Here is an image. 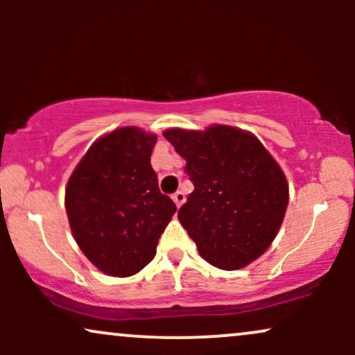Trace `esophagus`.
<instances>
[{
    "instance_id": "esophagus-1",
    "label": "esophagus",
    "mask_w": 355,
    "mask_h": 355,
    "mask_svg": "<svg viewBox=\"0 0 355 355\" xmlns=\"http://www.w3.org/2000/svg\"><path fill=\"white\" fill-rule=\"evenodd\" d=\"M172 198H173L175 205H177V207H182V203L185 202V193H183V191H175Z\"/></svg>"
}]
</instances>
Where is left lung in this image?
Returning a JSON list of instances; mask_svg holds the SVG:
<instances>
[{"label":"left lung","instance_id":"obj_1","mask_svg":"<svg viewBox=\"0 0 355 355\" xmlns=\"http://www.w3.org/2000/svg\"><path fill=\"white\" fill-rule=\"evenodd\" d=\"M193 191L178 210L183 229L210 266L237 270L275 239L288 203L285 175L263 145L234 126L166 130Z\"/></svg>","mask_w":355,"mask_h":355}]
</instances>
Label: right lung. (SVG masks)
<instances>
[{
    "instance_id": "add662e5",
    "label": "right lung",
    "mask_w": 355,
    "mask_h": 355,
    "mask_svg": "<svg viewBox=\"0 0 355 355\" xmlns=\"http://www.w3.org/2000/svg\"><path fill=\"white\" fill-rule=\"evenodd\" d=\"M157 137L125 126L96 140L64 193L76 243L105 274L130 277L148 266L177 211L150 165Z\"/></svg>"
}]
</instances>
